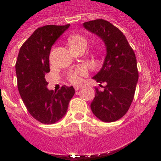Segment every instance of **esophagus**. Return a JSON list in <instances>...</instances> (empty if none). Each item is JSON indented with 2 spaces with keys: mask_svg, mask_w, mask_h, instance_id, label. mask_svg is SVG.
<instances>
[{
  "mask_svg": "<svg viewBox=\"0 0 161 161\" xmlns=\"http://www.w3.org/2000/svg\"><path fill=\"white\" fill-rule=\"evenodd\" d=\"M74 88H75L76 91L79 90V88H80V86H75V87H74Z\"/></svg>",
  "mask_w": 161,
  "mask_h": 161,
  "instance_id": "34e87169",
  "label": "esophagus"
}]
</instances>
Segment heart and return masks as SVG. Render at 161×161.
Here are the masks:
<instances>
[{"instance_id":"obj_1","label":"heart","mask_w":161,"mask_h":161,"mask_svg":"<svg viewBox=\"0 0 161 161\" xmlns=\"http://www.w3.org/2000/svg\"><path fill=\"white\" fill-rule=\"evenodd\" d=\"M68 44H69L71 50H76V49L81 48V47L86 48L87 45H88V42L83 36L75 34V35H72L71 36H69ZM87 74H88L87 68L83 66H79L68 73V79L71 83L77 84V83H80L82 80V77H84Z\"/></svg>"}]
</instances>
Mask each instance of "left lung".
Segmentation results:
<instances>
[{"label":"left lung","mask_w":161,"mask_h":161,"mask_svg":"<svg viewBox=\"0 0 161 161\" xmlns=\"http://www.w3.org/2000/svg\"><path fill=\"white\" fill-rule=\"evenodd\" d=\"M86 30L99 36L105 44L106 56L93 79L103 90L95 88L91 103L93 114L103 122H114L127 113L134 99L139 73L132 47L119 29L103 19L83 23Z\"/></svg>","instance_id":"8db88e82"}]
</instances>
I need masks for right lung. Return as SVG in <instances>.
Here are the masks:
<instances>
[{
  "label": "right lung",
  "mask_w": 161,
  "mask_h": 161,
  "mask_svg": "<svg viewBox=\"0 0 161 161\" xmlns=\"http://www.w3.org/2000/svg\"><path fill=\"white\" fill-rule=\"evenodd\" d=\"M69 26L47 25L36 29L21 47L16 63L17 87L24 104L35 119L46 125L63 118L75 93L73 86L64 85L58 92L49 90L45 79L50 72L52 47Z\"/></svg>",
  "instance_id": "right-lung-1"
}]
</instances>
